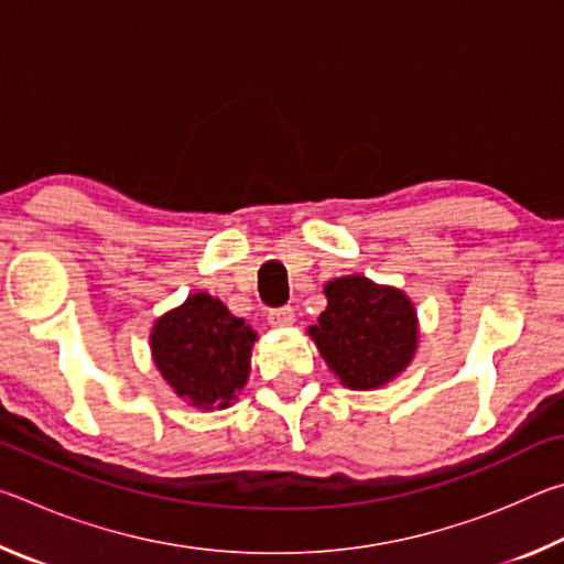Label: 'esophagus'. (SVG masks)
Segmentation results:
<instances>
[{
	"instance_id": "esophagus-1",
	"label": "esophagus",
	"mask_w": 564,
	"mask_h": 564,
	"mask_svg": "<svg viewBox=\"0 0 564 564\" xmlns=\"http://www.w3.org/2000/svg\"><path fill=\"white\" fill-rule=\"evenodd\" d=\"M293 321H295V316H293V308H289V305L269 311V323L273 328H285V326H291Z\"/></svg>"
}]
</instances>
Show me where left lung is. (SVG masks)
I'll return each instance as SVG.
<instances>
[{
	"instance_id": "left-lung-1",
	"label": "left lung",
	"mask_w": 564,
	"mask_h": 564,
	"mask_svg": "<svg viewBox=\"0 0 564 564\" xmlns=\"http://www.w3.org/2000/svg\"><path fill=\"white\" fill-rule=\"evenodd\" d=\"M326 295L328 308L308 333L340 383L370 390L395 378L417 346L413 303L366 275L330 281Z\"/></svg>"
}]
</instances>
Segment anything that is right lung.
<instances>
[{
	"label": "right lung",
	"mask_w": 564,
	"mask_h": 564,
	"mask_svg": "<svg viewBox=\"0 0 564 564\" xmlns=\"http://www.w3.org/2000/svg\"><path fill=\"white\" fill-rule=\"evenodd\" d=\"M256 333L208 293L188 295L156 321L154 362L178 398L206 410L228 408L246 386Z\"/></svg>",
	"instance_id": "1"
}]
</instances>
